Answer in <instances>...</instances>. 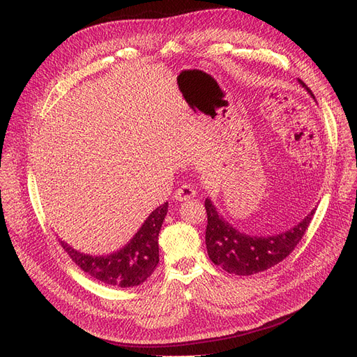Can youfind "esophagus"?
I'll list each match as a JSON object with an SVG mask.
<instances>
[{
	"instance_id": "esophagus-1",
	"label": "esophagus",
	"mask_w": 357,
	"mask_h": 357,
	"mask_svg": "<svg viewBox=\"0 0 357 357\" xmlns=\"http://www.w3.org/2000/svg\"><path fill=\"white\" fill-rule=\"evenodd\" d=\"M195 193H197L195 188H192L190 185H183L176 190L174 199L176 201H186V199H190L195 197Z\"/></svg>"
}]
</instances>
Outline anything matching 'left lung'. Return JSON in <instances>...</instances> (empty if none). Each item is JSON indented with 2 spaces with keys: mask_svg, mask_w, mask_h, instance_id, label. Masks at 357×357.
Masks as SVG:
<instances>
[{
  "mask_svg": "<svg viewBox=\"0 0 357 357\" xmlns=\"http://www.w3.org/2000/svg\"><path fill=\"white\" fill-rule=\"evenodd\" d=\"M307 92L314 98V93L307 84L299 80ZM207 210V231L205 244L207 253L214 265L235 275H252L277 265L286 259L304 236L312 220V210L295 228L273 236H253L236 231L223 220L210 199H205Z\"/></svg>",
  "mask_w": 357,
  "mask_h": 357,
  "instance_id": "1",
  "label": "left lung"
}]
</instances>
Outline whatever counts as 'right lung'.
Masks as SVG:
<instances>
[{
  "label": "right lung",
  "instance_id": "right-lung-1",
  "mask_svg": "<svg viewBox=\"0 0 357 357\" xmlns=\"http://www.w3.org/2000/svg\"><path fill=\"white\" fill-rule=\"evenodd\" d=\"M167 211L168 202L159 205L146 219L134 238L122 250L113 255L89 256L79 253L62 241L61 245L75 265L98 282L117 287L139 286L153 274L159 264L158 236Z\"/></svg>",
  "mask_w": 357,
  "mask_h": 357
}]
</instances>
